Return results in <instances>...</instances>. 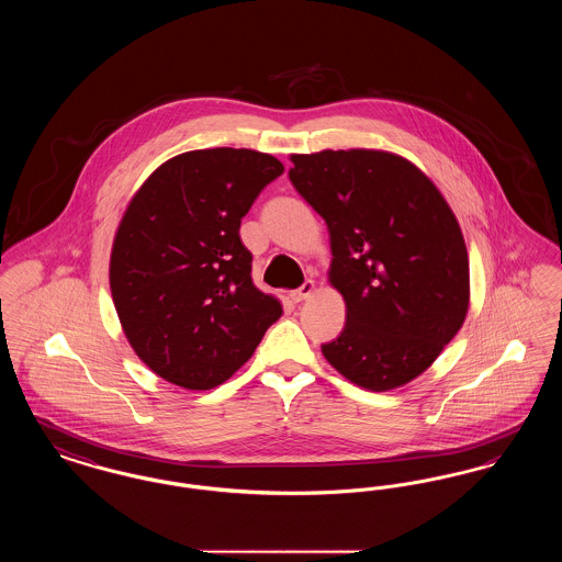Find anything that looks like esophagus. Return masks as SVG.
Listing matches in <instances>:
<instances>
[{
	"label": "esophagus",
	"instance_id": "34e87169",
	"mask_svg": "<svg viewBox=\"0 0 562 562\" xmlns=\"http://www.w3.org/2000/svg\"><path fill=\"white\" fill-rule=\"evenodd\" d=\"M316 291V284H314V280H305V284L301 286V289H296L291 293V299H293L294 303H299V301H305V299H310L312 294Z\"/></svg>",
	"mask_w": 562,
	"mask_h": 562
}]
</instances>
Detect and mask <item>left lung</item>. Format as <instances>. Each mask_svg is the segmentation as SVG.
<instances>
[{
	"label": "left lung",
	"mask_w": 562,
	"mask_h": 562,
	"mask_svg": "<svg viewBox=\"0 0 562 562\" xmlns=\"http://www.w3.org/2000/svg\"><path fill=\"white\" fill-rule=\"evenodd\" d=\"M294 189L326 221L328 282L344 333L322 346L348 381L387 392L431 367L463 326L470 261L451 206L402 156L379 149L293 154Z\"/></svg>",
	"instance_id": "1"
}]
</instances>
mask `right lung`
<instances>
[{
    "label": "right lung",
    "instance_id": "obj_1",
    "mask_svg": "<svg viewBox=\"0 0 562 562\" xmlns=\"http://www.w3.org/2000/svg\"><path fill=\"white\" fill-rule=\"evenodd\" d=\"M282 161L214 147L156 168L122 216L109 286L134 353L186 390H213L255 353L282 305L250 278L241 216Z\"/></svg>",
    "mask_w": 562,
    "mask_h": 562
}]
</instances>
